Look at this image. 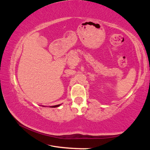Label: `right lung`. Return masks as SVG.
Segmentation results:
<instances>
[{
	"label": "right lung",
	"instance_id": "add662e5",
	"mask_svg": "<svg viewBox=\"0 0 150 150\" xmlns=\"http://www.w3.org/2000/svg\"><path fill=\"white\" fill-rule=\"evenodd\" d=\"M60 106V105H55V106H51V107H52V108H55V107H57V106Z\"/></svg>",
	"mask_w": 150,
	"mask_h": 150
}]
</instances>
